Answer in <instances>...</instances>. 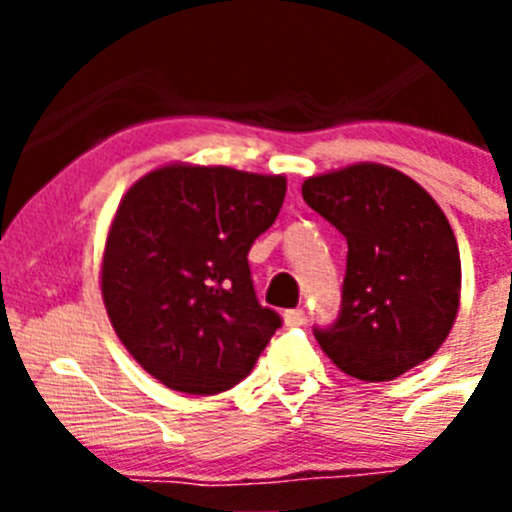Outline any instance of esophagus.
<instances>
[{
    "label": "esophagus",
    "mask_w": 512,
    "mask_h": 512,
    "mask_svg": "<svg viewBox=\"0 0 512 512\" xmlns=\"http://www.w3.org/2000/svg\"><path fill=\"white\" fill-rule=\"evenodd\" d=\"M305 323V312L300 310V307H295V310H284V325H289V328H297V325Z\"/></svg>",
    "instance_id": "34e87169"
}]
</instances>
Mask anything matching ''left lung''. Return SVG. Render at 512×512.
<instances>
[{
    "instance_id": "left-lung-1",
    "label": "left lung",
    "mask_w": 512,
    "mask_h": 512,
    "mask_svg": "<svg viewBox=\"0 0 512 512\" xmlns=\"http://www.w3.org/2000/svg\"><path fill=\"white\" fill-rule=\"evenodd\" d=\"M302 197L348 243L341 315L315 330L325 356L361 382H390L431 359L461 300L459 246L436 200L382 164L310 176Z\"/></svg>"
}]
</instances>
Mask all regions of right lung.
Segmentation results:
<instances>
[{
	"label": "right lung",
	"mask_w": 512,
	"mask_h": 512,
	"mask_svg": "<svg viewBox=\"0 0 512 512\" xmlns=\"http://www.w3.org/2000/svg\"><path fill=\"white\" fill-rule=\"evenodd\" d=\"M284 192L282 174L166 164L117 205L99 269L104 310L128 354L169 390H230L282 325L256 300L248 251Z\"/></svg>",
	"instance_id": "add662e5"
}]
</instances>
